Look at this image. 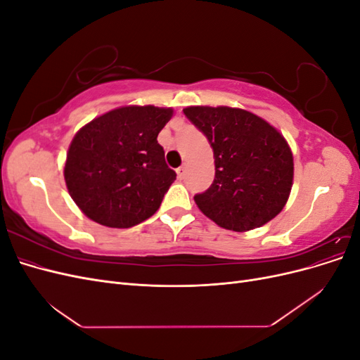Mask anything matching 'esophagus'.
Returning a JSON list of instances; mask_svg holds the SVG:
<instances>
[{
  "label": "esophagus",
  "mask_w": 360,
  "mask_h": 360,
  "mask_svg": "<svg viewBox=\"0 0 360 360\" xmlns=\"http://www.w3.org/2000/svg\"><path fill=\"white\" fill-rule=\"evenodd\" d=\"M184 172H186V165H181L177 168V177L183 179L184 177Z\"/></svg>",
  "instance_id": "34e87169"
}]
</instances>
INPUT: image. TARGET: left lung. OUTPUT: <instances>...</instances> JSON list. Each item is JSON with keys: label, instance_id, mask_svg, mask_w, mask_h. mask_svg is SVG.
<instances>
[{"label": "left lung", "instance_id": "8db88e82", "mask_svg": "<svg viewBox=\"0 0 360 360\" xmlns=\"http://www.w3.org/2000/svg\"><path fill=\"white\" fill-rule=\"evenodd\" d=\"M183 112L213 148L214 180L193 197L198 209L237 233L278 216L288 201L294 176L291 148L279 130L240 108L188 106Z\"/></svg>", "mask_w": 360, "mask_h": 360}]
</instances>
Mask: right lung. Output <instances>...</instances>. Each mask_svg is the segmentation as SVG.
<instances>
[{
	"instance_id": "1",
	"label": "right lung",
	"mask_w": 360,
	"mask_h": 360,
	"mask_svg": "<svg viewBox=\"0 0 360 360\" xmlns=\"http://www.w3.org/2000/svg\"><path fill=\"white\" fill-rule=\"evenodd\" d=\"M172 108L122 106L81 127L69 146L64 180L72 200L91 221L129 228L153 216L176 171L158 135Z\"/></svg>"
}]
</instances>
